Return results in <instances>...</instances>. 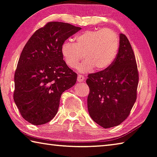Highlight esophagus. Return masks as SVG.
Segmentation results:
<instances>
[{"label":"esophagus","mask_w":157,"mask_h":157,"mask_svg":"<svg viewBox=\"0 0 157 157\" xmlns=\"http://www.w3.org/2000/svg\"><path fill=\"white\" fill-rule=\"evenodd\" d=\"M85 81V78L83 75H82L81 74H79L78 75V82H83Z\"/></svg>","instance_id":"obj_1"}]
</instances>
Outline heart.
Returning a JSON list of instances; mask_svg holds the SVG:
<instances>
[{"mask_svg":"<svg viewBox=\"0 0 157 157\" xmlns=\"http://www.w3.org/2000/svg\"><path fill=\"white\" fill-rule=\"evenodd\" d=\"M75 41V43L65 41L61 52L71 67H75L84 57L85 60L78 67L82 72H90L93 68L97 71L107 69L115 60L118 51V38L111 29L82 32L77 35Z\"/></svg>","mask_w":157,"mask_h":157,"instance_id":"obj_1","label":"heart"}]
</instances>
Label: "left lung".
<instances>
[{"instance_id":"obj_1","label":"left lung","mask_w":157,"mask_h":157,"mask_svg":"<svg viewBox=\"0 0 157 157\" xmlns=\"http://www.w3.org/2000/svg\"><path fill=\"white\" fill-rule=\"evenodd\" d=\"M138 71L129 40L120 34L118 52L108 68L88 75L87 109L92 120L104 128L123 122L137 98Z\"/></svg>"}]
</instances>
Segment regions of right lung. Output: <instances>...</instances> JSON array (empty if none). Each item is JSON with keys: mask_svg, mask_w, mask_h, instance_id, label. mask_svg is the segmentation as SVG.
Segmentation results:
<instances>
[{"mask_svg": "<svg viewBox=\"0 0 157 157\" xmlns=\"http://www.w3.org/2000/svg\"><path fill=\"white\" fill-rule=\"evenodd\" d=\"M80 29L68 23L50 22L25 44L15 73L13 99L29 123L39 125L52 120L63 92L76 83L78 75L63 60L61 46Z\"/></svg>", "mask_w": 157, "mask_h": 157, "instance_id": "add662e5", "label": "right lung"}]
</instances>
